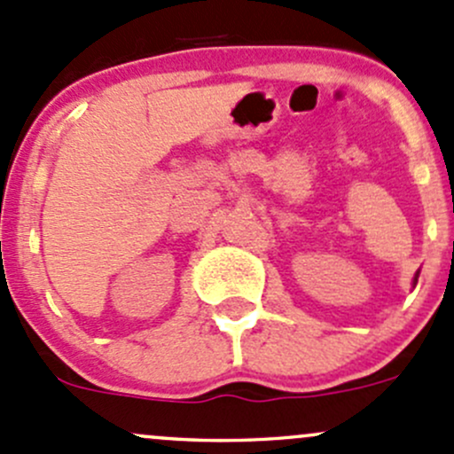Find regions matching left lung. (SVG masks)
Wrapping results in <instances>:
<instances>
[{
    "instance_id": "1",
    "label": "left lung",
    "mask_w": 454,
    "mask_h": 454,
    "mask_svg": "<svg viewBox=\"0 0 454 454\" xmlns=\"http://www.w3.org/2000/svg\"><path fill=\"white\" fill-rule=\"evenodd\" d=\"M418 276H419V274H416V278H413V285H416V283H418Z\"/></svg>"
}]
</instances>
